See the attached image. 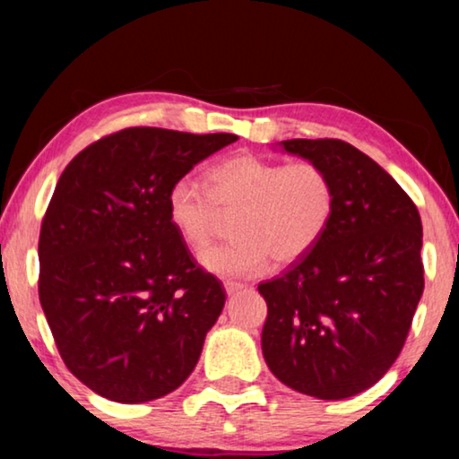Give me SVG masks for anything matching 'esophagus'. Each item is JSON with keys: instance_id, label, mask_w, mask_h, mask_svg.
Here are the masks:
<instances>
[{"instance_id": "34e87169", "label": "esophagus", "mask_w": 459, "mask_h": 459, "mask_svg": "<svg viewBox=\"0 0 459 459\" xmlns=\"http://www.w3.org/2000/svg\"><path fill=\"white\" fill-rule=\"evenodd\" d=\"M223 286H225V292H228V294H236L238 290H244V288H247L244 284H240V281H231V280L225 281Z\"/></svg>"}]
</instances>
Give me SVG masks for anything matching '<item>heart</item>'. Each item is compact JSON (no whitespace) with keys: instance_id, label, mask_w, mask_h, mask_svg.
Wrapping results in <instances>:
<instances>
[{"instance_id":"b5f03b06","label":"heart","mask_w":459,"mask_h":459,"mask_svg":"<svg viewBox=\"0 0 459 459\" xmlns=\"http://www.w3.org/2000/svg\"><path fill=\"white\" fill-rule=\"evenodd\" d=\"M206 184L209 190L190 178L173 181L167 217L181 240L200 250L223 217L236 215L234 240L200 255L219 278H255L267 272L272 256L280 265L305 259L334 221V178L316 160L281 162L247 150L215 162Z\"/></svg>"}]
</instances>
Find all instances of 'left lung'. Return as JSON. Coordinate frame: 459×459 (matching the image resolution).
Instances as JSON below:
<instances>
[{"label":"left lung","mask_w":459,"mask_h":459,"mask_svg":"<svg viewBox=\"0 0 459 459\" xmlns=\"http://www.w3.org/2000/svg\"><path fill=\"white\" fill-rule=\"evenodd\" d=\"M336 184L328 234L259 284L261 347L275 378L317 399H347L388 372L424 290L422 221L403 187L342 140H286Z\"/></svg>","instance_id":"8db88e82"}]
</instances>
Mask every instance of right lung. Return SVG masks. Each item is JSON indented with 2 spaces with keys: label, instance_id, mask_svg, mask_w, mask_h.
I'll use <instances>...</instances> for the list:
<instances>
[{
  "label": "right lung",
  "instance_id": "1",
  "mask_svg": "<svg viewBox=\"0 0 459 459\" xmlns=\"http://www.w3.org/2000/svg\"><path fill=\"white\" fill-rule=\"evenodd\" d=\"M236 140L127 127L62 171L39 231V300L62 361L93 393L143 403L196 368L225 290L169 223L167 192Z\"/></svg>",
  "mask_w": 459,
  "mask_h": 459
}]
</instances>
